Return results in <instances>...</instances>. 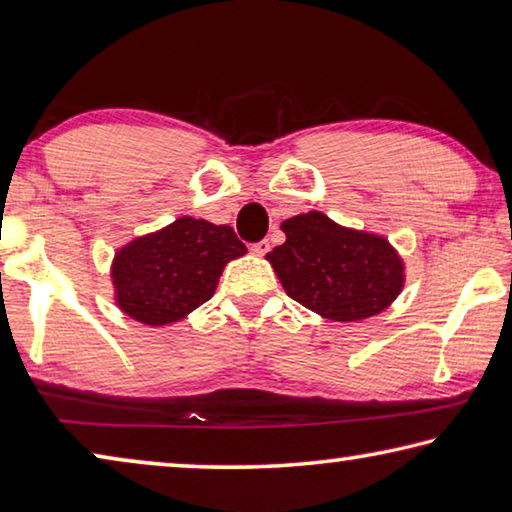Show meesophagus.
Listing matches in <instances>:
<instances>
[{
    "instance_id": "34e87169",
    "label": "esophagus",
    "mask_w": 512,
    "mask_h": 512,
    "mask_svg": "<svg viewBox=\"0 0 512 512\" xmlns=\"http://www.w3.org/2000/svg\"><path fill=\"white\" fill-rule=\"evenodd\" d=\"M251 251H254L256 256H265L267 251H270V240H261V242H256V245H251Z\"/></svg>"
}]
</instances>
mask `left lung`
Masks as SVG:
<instances>
[{
	"instance_id": "left-lung-1",
	"label": "left lung",
	"mask_w": 512,
	"mask_h": 512,
	"mask_svg": "<svg viewBox=\"0 0 512 512\" xmlns=\"http://www.w3.org/2000/svg\"><path fill=\"white\" fill-rule=\"evenodd\" d=\"M285 242L265 258L288 297L330 321L387 310L405 288V263L378 233L342 227L321 211L288 218Z\"/></svg>"
}]
</instances>
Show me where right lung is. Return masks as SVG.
Returning <instances> with one entry per match:
<instances>
[{"label": "right lung", "mask_w": 512, "mask_h": 512, "mask_svg": "<svg viewBox=\"0 0 512 512\" xmlns=\"http://www.w3.org/2000/svg\"><path fill=\"white\" fill-rule=\"evenodd\" d=\"M245 254L229 224L184 215L116 251L114 303L139 324L170 326L209 301L227 263Z\"/></svg>", "instance_id": "obj_1"}]
</instances>
